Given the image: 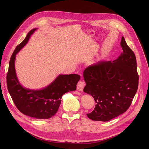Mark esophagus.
I'll return each mask as SVG.
<instances>
[{
	"mask_svg": "<svg viewBox=\"0 0 149 149\" xmlns=\"http://www.w3.org/2000/svg\"><path fill=\"white\" fill-rule=\"evenodd\" d=\"M86 86V82L83 81H78V84H77V89L78 91H82L84 89V87Z\"/></svg>",
	"mask_w": 149,
	"mask_h": 149,
	"instance_id": "esophagus-1",
	"label": "esophagus"
}]
</instances>
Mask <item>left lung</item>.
<instances>
[{
  "mask_svg": "<svg viewBox=\"0 0 149 149\" xmlns=\"http://www.w3.org/2000/svg\"><path fill=\"white\" fill-rule=\"evenodd\" d=\"M123 52L113 62L100 61L85 69L86 86L84 92L94 98V110L87 114L94 121H107L126 111L132 102L139 85L134 53L124 38L120 43Z\"/></svg>",
  "mask_w": 149,
  "mask_h": 149,
  "instance_id": "8db88e82",
  "label": "left lung"
}]
</instances>
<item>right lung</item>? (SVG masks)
<instances>
[{"label": "right lung", "mask_w": 149, "mask_h": 149, "mask_svg": "<svg viewBox=\"0 0 149 149\" xmlns=\"http://www.w3.org/2000/svg\"><path fill=\"white\" fill-rule=\"evenodd\" d=\"M36 29H33L28 32L12 55L7 73V87L14 104L21 113L35 118L47 119L58 111L62 95L76 90L80 76L77 74L59 75L48 87L40 90H32L21 86L15 72L16 55L27 44Z\"/></svg>", "instance_id": "right-lung-1"}]
</instances>
